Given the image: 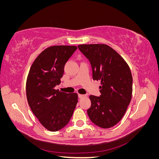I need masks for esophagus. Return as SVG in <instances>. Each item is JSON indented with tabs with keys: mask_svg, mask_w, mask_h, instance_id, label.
Masks as SVG:
<instances>
[{
	"mask_svg": "<svg viewBox=\"0 0 159 159\" xmlns=\"http://www.w3.org/2000/svg\"><path fill=\"white\" fill-rule=\"evenodd\" d=\"M86 96V95H82V94H78V98H80V99H81V98H85Z\"/></svg>",
	"mask_w": 159,
	"mask_h": 159,
	"instance_id": "34e87169",
	"label": "esophagus"
}]
</instances>
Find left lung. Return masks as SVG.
<instances>
[{"instance_id": "1", "label": "left lung", "mask_w": 159, "mask_h": 159, "mask_svg": "<svg viewBox=\"0 0 159 159\" xmlns=\"http://www.w3.org/2000/svg\"><path fill=\"white\" fill-rule=\"evenodd\" d=\"M92 68L93 80H101V95H90V120L101 128L112 127L125 113L131 102L133 78L126 61L106 44L79 45Z\"/></svg>"}]
</instances>
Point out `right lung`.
I'll list each match as a JSON object with an SVG mask.
<instances>
[{
  "instance_id": "obj_1",
  "label": "right lung",
  "mask_w": 159,
  "mask_h": 159,
  "mask_svg": "<svg viewBox=\"0 0 159 159\" xmlns=\"http://www.w3.org/2000/svg\"><path fill=\"white\" fill-rule=\"evenodd\" d=\"M74 46H54L39 54L31 66L26 81L28 105L40 123L57 131L70 121L78 102L76 93L55 89L61 82L66 63L77 50Z\"/></svg>"
}]
</instances>
